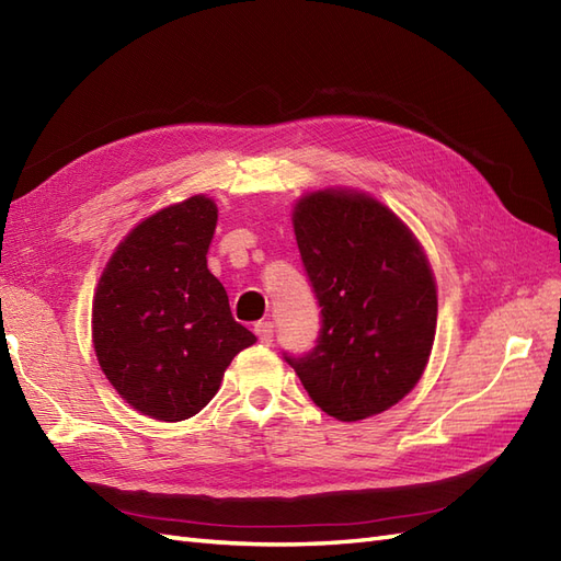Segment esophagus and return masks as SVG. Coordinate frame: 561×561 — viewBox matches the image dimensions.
Segmentation results:
<instances>
[{"mask_svg": "<svg viewBox=\"0 0 561 561\" xmlns=\"http://www.w3.org/2000/svg\"><path fill=\"white\" fill-rule=\"evenodd\" d=\"M255 336H257V341L265 343V346H270L272 336H275V327H272L270 322H257L255 324Z\"/></svg>", "mask_w": 561, "mask_h": 561, "instance_id": "1", "label": "esophagus"}]
</instances>
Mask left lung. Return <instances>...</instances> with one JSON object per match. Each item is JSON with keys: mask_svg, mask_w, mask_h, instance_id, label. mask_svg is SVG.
<instances>
[{"mask_svg": "<svg viewBox=\"0 0 561 561\" xmlns=\"http://www.w3.org/2000/svg\"><path fill=\"white\" fill-rule=\"evenodd\" d=\"M291 220L322 329L318 346L286 363L329 417H375L424 375L438 318L434 270L410 227L365 192H310Z\"/></svg>", "mask_w": 561, "mask_h": 561, "instance_id": "1", "label": "left lung"}]
</instances>
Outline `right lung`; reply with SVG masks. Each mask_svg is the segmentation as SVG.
Returning a JSON list of instances; mask_svg holds the SVG:
<instances>
[{"label": "right lung", "mask_w": 561, "mask_h": 561, "mask_svg": "<svg viewBox=\"0 0 561 561\" xmlns=\"http://www.w3.org/2000/svg\"><path fill=\"white\" fill-rule=\"evenodd\" d=\"M215 201L196 194L127 234L99 277L92 343L118 396L158 422H182L218 393L232 357L255 343L234 322L206 253Z\"/></svg>", "instance_id": "1"}]
</instances>
